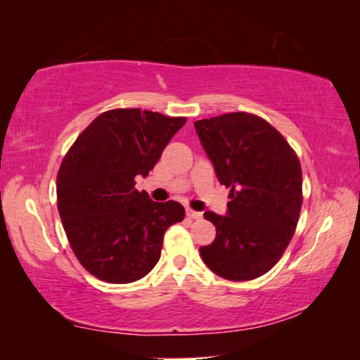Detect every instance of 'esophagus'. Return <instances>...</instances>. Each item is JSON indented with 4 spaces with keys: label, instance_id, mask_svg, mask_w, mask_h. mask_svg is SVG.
Returning a JSON list of instances; mask_svg holds the SVG:
<instances>
[{
    "label": "esophagus",
    "instance_id": "34e87169",
    "mask_svg": "<svg viewBox=\"0 0 360 360\" xmlns=\"http://www.w3.org/2000/svg\"><path fill=\"white\" fill-rule=\"evenodd\" d=\"M186 214H187V217H188V219H202V217H203L202 212L193 211V210H191V208H188V210L186 211Z\"/></svg>",
    "mask_w": 360,
    "mask_h": 360
}]
</instances>
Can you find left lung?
I'll use <instances>...</instances> for the list:
<instances>
[{"instance_id": "8db88e82", "label": "left lung", "mask_w": 360, "mask_h": 360, "mask_svg": "<svg viewBox=\"0 0 360 360\" xmlns=\"http://www.w3.org/2000/svg\"><path fill=\"white\" fill-rule=\"evenodd\" d=\"M193 125L219 182L230 188L225 216L205 212L216 240L200 248V255L230 281L265 275L281 259L300 216L298 157L281 133L254 114L229 112Z\"/></svg>"}]
</instances>
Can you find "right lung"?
<instances>
[{
    "mask_svg": "<svg viewBox=\"0 0 360 360\" xmlns=\"http://www.w3.org/2000/svg\"><path fill=\"white\" fill-rule=\"evenodd\" d=\"M186 117L141 109L100 114L71 146L57 176L65 233L82 266L106 283L144 278L160 259L169 225L186 216L182 205L152 202L135 188L154 168Z\"/></svg>",
    "mask_w": 360,
    "mask_h": 360,
    "instance_id": "obj_1",
    "label": "right lung"
}]
</instances>
